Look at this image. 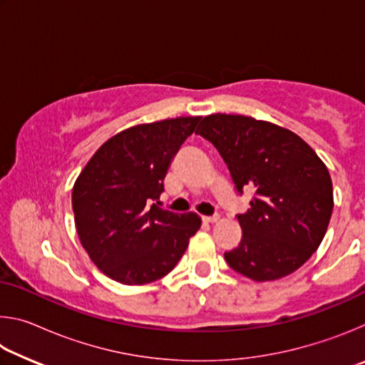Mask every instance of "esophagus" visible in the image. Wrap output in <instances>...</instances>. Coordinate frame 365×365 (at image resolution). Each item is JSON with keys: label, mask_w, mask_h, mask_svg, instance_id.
Here are the masks:
<instances>
[{"label": "esophagus", "mask_w": 365, "mask_h": 365, "mask_svg": "<svg viewBox=\"0 0 365 365\" xmlns=\"http://www.w3.org/2000/svg\"><path fill=\"white\" fill-rule=\"evenodd\" d=\"M217 220H219L217 215H205V217H202V222H206V224H214V222Z\"/></svg>", "instance_id": "34e87169"}]
</instances>
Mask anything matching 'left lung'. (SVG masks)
I'll use <instances>...</instances> for the list:
<instances>
[{"instance_id": "1", "label": "left lung", "mask_w": 365, "mask_h": 365, "mask_svg": "<svg viewBox=\"0 0 365 365\" xmlns=\"http://www.w3.org/2000/svg\"><path fill=\"white\" fill-rule=\"evenodd\" d=\"M197 135L217 148L240 193L255 190L238 214L243 230L225 252L233 270L255 282L293 274L322 243L333 211V185L317 153L285 127L242 114H211Z\"/></svg>"}]
</instances>
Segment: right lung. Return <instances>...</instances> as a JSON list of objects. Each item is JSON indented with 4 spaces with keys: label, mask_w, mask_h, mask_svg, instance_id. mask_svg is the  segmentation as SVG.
Masks as SVG:
<instances>
[{
    "label": "right lung",
    "mask_w": 365,
    "mask_h": 365,
    "mask_svg": "<svg viewBox=\"0 0 365 365\" xmlns=\"http://www.w3.org/2000/svg\"><path fill=\"white\" fill-rule=\"evenodd\" d=\"M200 115L125 128L98 148L72 188L80 243L93 264L122 285L168 275L200 230L196 212L175 214L154 201L178 148Z\"/></svg>",
    "instance_id": "right-lung-1"
}]
</instances>
